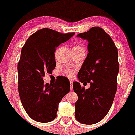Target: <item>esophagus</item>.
Instances as JSON below:
<instances>
[{
    "label": "esophagus",
    "instance_id": "1",
    "mask_svg": "<svg viewBox=\"0 0 135 135\" xmlns=\"http://www.w3.org/2000/svg\"><path fill=\"white\" fill-rule=\"evenodd\" d=\"M70 89H72L73 88V80H70Z\"/></svg>",
    "mask_w": 135,
    "mask_h": 135
}]
</instances>
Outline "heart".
Masks as SVG:
<instances>
[{"label":"heart","instance_id":"heart-1","mask_svg":"<svg viewBox=\"0 0 135 135\" xmlns=\"http://www.w3.org/2000/svg\"><path fill=\"white\" fill-rule=\"evenodd\" d=\"M74 48H83V47L80 46H74ZM74 73H75V72H74V70H68L66 71V75H67L69 77H72L74 76Z\"/></svg>","mask_w":135,"mask_h":135}]
</instances>
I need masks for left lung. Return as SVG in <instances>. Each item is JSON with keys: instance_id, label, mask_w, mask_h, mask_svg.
<instances>
[{"instance_id": "1", "label": "left lung", "mask_w": 135, "mask_h": 135, "mask_svg": "<svg viewBox=\"0 0 135 135\" xmlns=\"http://www.w3.org/2000/svg\"><path fill=\"white\" fill-rule=\"evenodd\" d=\"M77 36L87 40L89 52L77 77L80 82L91 86L86 89L78 82L73 83L78 96L75 115L80 123L94 124L106 116L114 102L119 69L118 51L110 36L100 27H92Z\"/></svg>"}]
</instances>
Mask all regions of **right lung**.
Masks as SVG:
<instances>
[{
	"label": "right lung",
	"mask_w": 135,
	"mask_h": 135,
	"mask_svg": "<svg viewBox=\"0 0 135 135\" xmlns=\"http://www.w3.org/2000/svg\"><path fill=\"white\" fill-rule=\"evenodd\" d=\"M74 34L44 28L30 35L22 47L18 64V91L23 108L35 121L53 120L59 103L70 90L65 77H58L52 84H44L43 77L55 69L56 48Z\"/></svg>",
	"instance_id": "1"
}]
</instances>
